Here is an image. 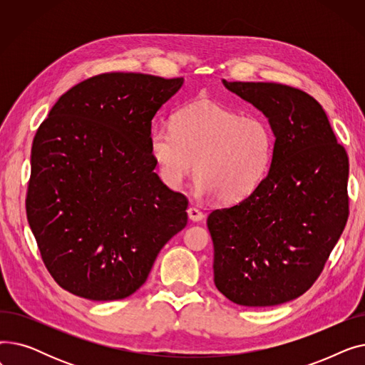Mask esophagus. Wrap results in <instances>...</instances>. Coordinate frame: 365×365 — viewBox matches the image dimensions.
I'll return each mask as SVG.
<instances>
[{"label": "esophagus", "instance_id": "obj_1", "mask_svg": "<svg viewBox=\"0 0 365 365\" xmlns=\"http://www.w3.org/2000/svg\"><path fill=\"white\" fill-rule=\"evenodd\" d=\"M187 216H189L190 220H194V222H200V220L204 219V213L201 212V210H198L195 207L187 208Z\"/></svg>", "mask_w": 365, "mask_h": 365}]
</instances>
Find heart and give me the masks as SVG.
Instances as JSON below:
<instances>
[{"label": "heart", "mask_w": 365, "mask_h": 365, "mask_svg": "<svg viewBox=\"0 0 365 365\" xmlns=\"http://www.w3.org/2000/svg\"><path fill=\"white\" fill-rule=\"evenodd\" d=\"M274 148V131L264 118L210 101L179 109L173 128L150 133L152 158L168 187H180L195 168L200 192L223 202L255 192L271 168Z\"/></svg>", "instance_id": "heart-1"}]
</instances>
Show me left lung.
<instances>
[{
    "label": "left lung",
    "mask_w": 365,
    "mask_h": 365,
    "mask_svg": "<svg viewBox=\"0 0 365 365\" xmlns=\"http://www.w3.org/2000/svg\"><path fill=\"white\" fill-rule=\"evenodd\" d=\"M223 84L260 109L275 134L271 170L242 201L213 210L215 284L241 306H275L308 292L349 216V160L322 106L274 83Z\"/></svg>",
    "instance_id": "1"
}]
</instances>
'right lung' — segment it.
I'll return each mask as SVG.
<instances>
[{
  "label": "right lung",
  "instance_id": "right-lung-1",
  "mask_svg": "<svg viewBox=\"0 0 365 365\" xmlns=\"http://www.w3.org/2000/svg\"><path fill=\"white\" fill-rule=\"evenodd\" d=\"M183 84L133 72L73 86L38 127L26 216L53 279L88 300L145 284L161 248L187 223V198L153 168L150 125Z\"/></svg>",
  "mask_w": 365,
  "mask_h": 365
}]
</instances>
